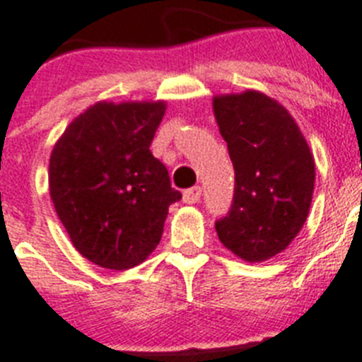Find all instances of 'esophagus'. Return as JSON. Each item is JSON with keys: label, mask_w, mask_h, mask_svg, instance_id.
Masks as SVG:
<instances>
[{"label": "esophagus", "mask_w": 362, "mask_h": 362, "mask_svg": "<svg viewBox=\"0 0 362 362\" xmlns=\"http://www.w3.org/2000/svg\"><path fill=\"white\" fill-rule=\"evenodd\" d=\"M200 195H202V189L197 186V187H191V189L184 191V197H182V199H184V202H186V204H195V202H199L200 200Z\"/></svg>", "instance_id": "1"}]
</instances>
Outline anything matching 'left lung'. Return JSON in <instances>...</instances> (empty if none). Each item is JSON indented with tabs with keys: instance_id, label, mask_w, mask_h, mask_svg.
I'll list each match as a JSON object with an SVG mask.
<instances>
[{
	"instance_id": "8db88e82",
	"label": "left lung",
	"mask_w": 362,
	"mask_h": 362,
	"mask_svg": "<svg viewBox=\"0 0 362 362\" xmlns=\"http://www.w3.org/2000/svg\"><path fill=\"white\" fill-rule=\"evenodd\" d=\"M218 132L235 171L232 208L215 230L250 263L270 259L302 230L315 189V160L293 115L256 90L214 97Z\"/></svg>"
}]
</instances>
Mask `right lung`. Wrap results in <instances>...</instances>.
I'll return each instance as SVG.
<instances>
[{
	"label": "right lung",
	"mask_w": 362,
	"mask_h": 362,
	"mask_svg": "<svg viewBox=\"0 0 362 362\" xmlns=\"http://www.w3.org/2000/svg\"><path fill=\"white\" fill-rule=\"evenodd\" d=\"M163 101L95 103L54 144L49 193L78 254L103 269L144 263L162 239L169 206L180 200L151 153Z\"/></svg>",
	"instance_id": "obj_1"
}]
</instances>
